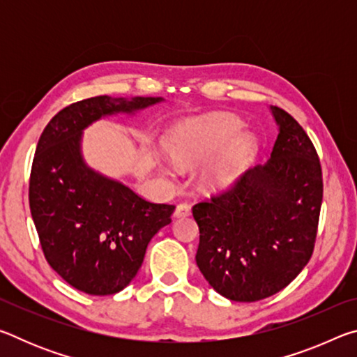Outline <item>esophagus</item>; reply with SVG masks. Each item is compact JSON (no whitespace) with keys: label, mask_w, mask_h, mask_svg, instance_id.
<instances>
[{"label":"esophagus","mask_w":357,"mask_h":357,"mask_svg":"<svg viewBox=\"0 0 357 357\" xmlns=\"http://www.w3.org/2000/svg\"><path fill=\"white\" fill-rule=\"evenodd\" d=\"M190 214V206L187 203H179L174 209V217H187Z\"/></svg>","instance_id":"esophagus-1"}]
</instances>
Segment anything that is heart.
I'll return each instance as SVG.
<instances>
[{"mask_svg":"<svg viewBox=\"0 0 357 357\" xmlns=\"http://www.w3.org/2000/svg\"><path fill=\"white\" fill-rule=\"evenodd\" d=\"M244 123L231 114H211L174 128L165 138V149L179 167H192L222 149L204 172L211 185L236 179L255 149V138L243 132Z\"/></svg>","mask_w":357,"mask_h":357,"instance_id":"heart-1","label":"heart"}]
</instances>
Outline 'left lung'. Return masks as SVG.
Wrapping results in <instances>:
<instances>
[{"instance_id":"1","label":"left lung","mask_w":357,"mask_h":357,"mask_svg":"<svg viewBox=\"0 0 357 357\" xmlns=\"http://www.w3.org/2000/svg\"><path fill=\"white\" fill-rule=\"evenodd\" d=\"M279 135L271 159L193 204L197 264L217 293L257 302L288 287L312 258L323 202L315 146L298 121L273 107Z\"/></svg>"}]
</instances>
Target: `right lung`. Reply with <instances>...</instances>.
<instances>
[{"label": "right lung", "instance_id": "right-lung-1", "mask_svg": "<svg viewBox=\"0 0 357 357\" xmlns=\"http://www.w3.org/2000/svg\"><path fill=\"white\" fill-rule=\"evenodd\" d=\"M160 98L78 100L50 119L29 174V209L47 263L93 296L114 294L140 269L151 238L172 222L174 204L153 203L83 164L82 130L104 114L134 112Z\"/></svg>", "mask_w": 357, "mask_h": 357}]
</instances>
